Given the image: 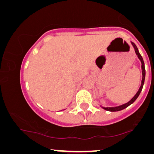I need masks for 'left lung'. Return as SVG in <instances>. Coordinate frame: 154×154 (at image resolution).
Segmentation results:
<instances>
[{
    "instance_id": "obj_1",
    "label": "left lung",
    "mask_w": 154,
    "mask_h": 154,
    "mask_svg": "<svg viewBox=\"0 0 154 154\" xmlns=\"http://www.w3.org/2000/svg\"><path fill=\"white\" fill-rule=\"evenodd\" d=\"M132 45H133V46L134 47V48H135V53L137 55L138 58H140V60H141V63H142V84H141V86H140L139 91H138L137 94L135 96L133 97V98H132L131 100H130L128 103L124 104V105H121V106H119V107H103V109H105L106 110H107V111H109V112H117V111H120V110H122L123 109H125V108H126L127 107H128L130 105H131L132 103H133L135 101V100L138 98V96H139V95L140 94V93H141L142 90V88H143V85H144V79H145V75H146V72H145V67H144V60H143V58L142 57V56L140 55V54L139 53V51H138V49L136 45H135V43L132 42Z\"/></svg>"
}]
</instances>
